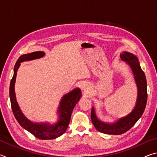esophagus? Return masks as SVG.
I'll return each mask as SVG.
<instances>
[{"label":"esophagus","instance_id":"1","mask_svg":"<svg viewBox=\"0 0 157 157\" xmlns=\"http://www.w3.org/2000/svg\"><path fill=\"white\" fill-rule=\"evenodd\" d=\"M82 89L84 90V91H86V90L89 89V86L87 84H83L82 85Z\"/></svg>","mask_w":157,"mask_h":157}]
</instances>
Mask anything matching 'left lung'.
Here are the masks:
<instances>
[{
    "label": "left lung",
    "mask_w": 157,
    "mask_h": 157,
    "mask_svg": "<svg viewBox=\"0 0 157 157\" xmlns=\"http://www.w3.org/2000/svg\"><path fill=\"white\" fill-rule=\"evenodd\" d=\"M120 57L121 60L125 62L131 68L137 86V99L135 107L131 112L113 123H106L99 120L95 113V108L92 107L91 118L95 128L100 132L110 135H120L131 129L143 115L147 100V81L138 57L126 51L121 53Z\"/></svg>",
    "instance_id": "obj_1"
}]
</instances>
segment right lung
<instances>
[{"label":"right lung","mask_w":157,"mask_h":157,"mask_svg":"<svg viewBox=\"0 0 157 157\" xmlns=\"http://www.w3.org/2000/svg\"><path fill=\"white\" fill-rule=\"evenodd\" d=\"M44 55V52L36 51L23 55L18 58L14 66V75L10 82V98L13 113L20 125L31 133L32 134H33L37 139L41 140H51L62 136L66 131L70 123L73 109L81 98L82 92L80 89L75 88L68 94L63 95L60 100L59 105L57 111L58 120L56 123H50L48 122L34 123L26 118L21 111L18 105L17 98H16L14 86L17 71L21 66V63L26 62V61L39 59V58L43 57Z\"/></svg>","instance_id":"right-lung-1"}]
</instances>
